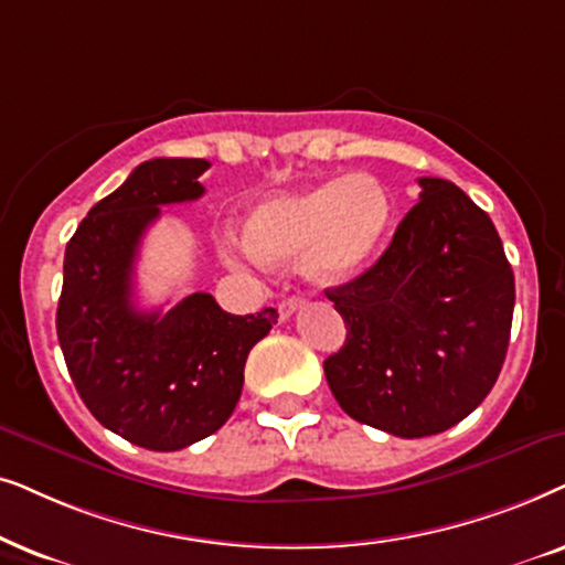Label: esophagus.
Returning a JSON list of instances; mask_svg holds the SVG:
<instances>
[{
	"mask_svg": "<svg viewBox=\"0 0 565 565\" xmlns=\"http://www.w3.org/2000/svg\"><path fill=\"white\" fill-rule=\"evenodd\" d=\"M305 305V299L299 297V295H295V297H287V299H281V305H278V318L281 320H289L291 315H295L299 307Z\"/></svg>",
	"mask_w": 565,
	"mask_h": 565,
	"instance_id": "34e87169",
	"label": "esophagus"
}]
</instances>
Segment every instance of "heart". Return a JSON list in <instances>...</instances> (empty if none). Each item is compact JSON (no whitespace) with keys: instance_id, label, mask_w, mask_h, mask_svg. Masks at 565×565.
<instances>
[{"instance_id":"b5f03b06","label":"heart","mask_w":565,"mask_h":565,"mask_svg":"<svg viewBox=\"0 0 565 565\" xmlns=\"http://www.w3.org/2000/svg\"><path fill=\"white\" fill-rule=\"evenodd\" d=\"M393 201L370 175L326 180L295 193L270 195L245 222V245L263 263L302 258L312 278L343 284L359 276L385 243ZM224 255L237 260L232 243Z\"/></svg>"}]
</instances>
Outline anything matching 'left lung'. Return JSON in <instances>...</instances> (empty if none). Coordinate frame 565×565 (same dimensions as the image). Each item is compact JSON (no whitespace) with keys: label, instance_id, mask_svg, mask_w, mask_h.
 <instances>
[{"label":"left lung","instance_id":"8db88e82","mask_svg":"<svg viewBox=\"0 0 565 565\" xmlns=\"http://www.w3.org/2000/svg\"><path fill=\"white\" fill-rule=\"evenodd\" d=\"M418 185L380 260L326 289L345 322L343 349L322 364L338 405L403 439L447 431L486 401L514 315V270L491 216L449 180Z\"/></svg>","mask_w":565,"mask_h":565}]
</instances>
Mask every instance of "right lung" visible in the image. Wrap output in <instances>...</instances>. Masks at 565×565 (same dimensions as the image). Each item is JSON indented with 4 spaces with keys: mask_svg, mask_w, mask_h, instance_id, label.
<instances>
[{
    "mask_svg": "<svg viewBox=\"0 0 565 565\" xmlns=\"http://www.w3.org/2000/svg\"><path fill=\"white\" fill-rule=\"evenodd\" d=\"M206 160L157 157L89 209L64 253L56 333L89 413L131 445L175 452L235 411L247 353L278 312L230 315L206 291L172 310H139L134 263L160 206L204 195Z\"/></svg>",
    "mask_w": 565,
    "mask_h": 565,
    "instance_id": "right-lung-1",
    "label": "right lung"
}]
</instances>
